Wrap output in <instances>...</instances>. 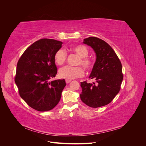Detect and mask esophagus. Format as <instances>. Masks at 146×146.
Masks as SVG:
<instances>
[{
    "label": "esophagus",
    "instance_id": "obj_1",
    "mask_svg": "<svg viewBox=\"0 0 146 146\" xmlns=\"http://www.w3.org/2000/svg\"><path fill=\"white\" fill-rule=\"evenodd\" d=\"M71 82V80H69V79H66V83H69Z\"/></svg>",
    "mask_w": 146,
    "mask_h": 146
}]
</instances>
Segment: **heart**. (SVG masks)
<instances>
[{
    "mask_svg": "<svg viewBox=\"0 0 146 146\" xmlns=\"http://www.w3.org/2000/svg\"><path fill=\"white\" fill-rule=\"evenodd\" d=\"M72 50L80 56L78 64L82 65L84 68L87 70L92 68L93 63L90 58L87 57L89 52L86 47L83 45L75 46L72 47ZM66 57H67V54L66 51L62 48H60L56 52L54 55L55 63L58 65L63 64L66 60ZM83 70L80 66L72 67L70 66H66L60 68L58 71L59 76L61 78L69 79V80L80 77L83 76Z\"/></svg>",
    "mask_w": 146,
    "mask_h": 146,
    "instance_id": "obj_1",
    "label": "heart"
}]
</instances>
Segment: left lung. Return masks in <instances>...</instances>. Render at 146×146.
Wrapping results in <instances>:
<instances>
[{"label":"left lung","mask_w":146,"mask_h":146,"mask_svg":"<svg viewBox=\"0 0 146 146\" xmlns=\"http://www.w3.org/2000/svg\"><path fill=\"white\" fill-rule=\"evenodd\" d=\"M83 44L94 51L96 60L89 78L96 82H81L80 99L92 108L110 104L120 91L123 80L122 64L115 52L108 43L100 38L89 37Z\"/></svg>","instance_id":"obj_1"}]
</instances>
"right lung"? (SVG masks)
Here are the masks:
<instances>
[{
  "mask_svg": "<svg viewBox=\"0 0 146 146\" xmlns=\"http://www.w3.org/2000/svg\"><path fill=\"white\" fill-rule=\"evenodd\" d=\"M63 42L44 38L25 50L17 64L15 83L21 98L30 107L46 111L58 104L64 79L50 81L57 74L54 55Z\"/></svg>",
  "mask_w": 146,
  "mask_h": 146,
  "instance_id": "1",
  "label": "right lung"
}]
</instances>
